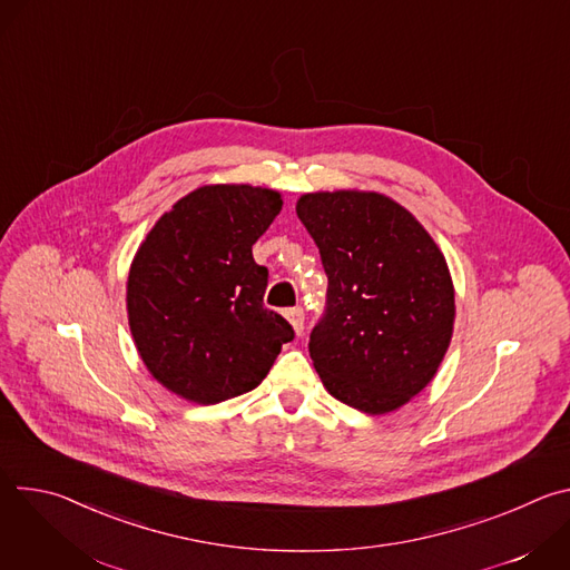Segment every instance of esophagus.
Listing matches in <instances>:
<instances>
[{"label":"esophagus","mask_w":570,"mask_h":570,"mask_svg":"<svg viewBox=\"0 0 570 570\" xmlns=\"http://www.w3.org/2000/svg\"><path fill=\"white\" fill-rule=\"evenodd\" d=\"M284 315H286V320L291 322L293 332L299 336V334L304 332V311H302L299 306H295V308H288V311H284Z\"/></svg>","instance_id":"obj_1"}]
</instances>
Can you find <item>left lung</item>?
Here are the masks:
<instances>
[{
    "mask_svg": "<svg viewBox=\"0 0 570 570\" xmlns=\"http://www.w3.org/2000/svg\"><path fill=\"white\" fill-rule=\"evenodd\" d=\"M330 277L308 354L332 396L367 415L409 403L451 345L455 288L426 227L390 196L338 189L297 198Z\"/></svg>",
    "mask_w": 570,
    "mask_h": 570,
    "instance_id": "left-lung-1",
    "label": "left lung"
}]
</instances>
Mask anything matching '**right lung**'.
<instances>
[{
    "label": "right lung",
    "mask_w": 570,
    "mask_h": 570,
    "mask_svg": "<svg viewBox=\"0 0 570 570\" xmlns=\"http://www.w3.org/2000/svg\"><path fill=\"white\" fill-rule=\"evenodd\" d=\"M282 205L268 187L203 185L141 240L126 284L128 324L169 392L200 405L250 392L293 341L291 324L264 306L268 271L253 259Z\"/></svg>",
    "instance_id": "right-lung-1"
}]
</instances>
